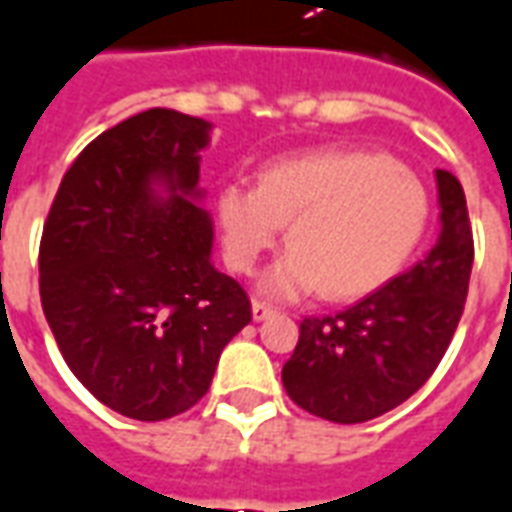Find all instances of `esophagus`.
Segmentation results:
<instances>
[{
	"instance_id": "obj_1",
	"label": "esophagus",
	"mask_w": 512,
	"mask_h": 512,
	"mask_svg": "<svg viewBox=\"0 0 512 512\" xmlns=\"http://www.w3.org/2000/svg\"><path fill=\"white\" fill-rule=\"evenodd\" d=\"M277 310H271L268 304H263V301H252V318H255L257 323L260 321H268L271 315H274Z\"/></svg>"
}]
</instances>
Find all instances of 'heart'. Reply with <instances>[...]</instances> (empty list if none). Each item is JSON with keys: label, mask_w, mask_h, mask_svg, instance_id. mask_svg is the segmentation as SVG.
<instances>
[{"label": "heart", "mask_w": 512, "mask_h": 512, "mask_svg": "<svg viewBox=\"0 0 512 512\" xmlns=\"http://www.w3.org/2000/svg\"><path fill=\"white\" fill-rule=\"evenodd\" d=\"M428 191L403 164L365 150H318L271 161L257 186L224 183L216 222L227 263L249 274L288 224L290 249L260 279L268 299L321 288L359 299L406 266L428 227Z\"/></svg>", "instance_id": "heart-1"}]
</instances>
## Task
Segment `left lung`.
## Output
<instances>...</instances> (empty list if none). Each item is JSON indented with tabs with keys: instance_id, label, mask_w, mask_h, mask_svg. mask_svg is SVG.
Wrapping results in <instances>:
<instances>
[{
	"instance_id": "8db88e82",
	"label": "left lung",
	"mask_w": 512,
	"mask_h": 512,
	"mask_svg": "<svg viewBox=\"0 0 512 512\" xmlns=\"http://www.w3.org/2000/svg\"><path fill=\"white\" fill-rule=\"evenodd\" d=\"M441 233L428 255L354 307L301 321L282 367L290 400L354 425L392 411L439 367L461 321L474 244L461 180L436 169Z\"/></svg>"
}]
</instances>
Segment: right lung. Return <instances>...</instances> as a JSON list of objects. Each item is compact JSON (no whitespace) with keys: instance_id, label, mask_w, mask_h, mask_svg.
Returning <instances> with one entry per match:
<instances>
[{"instance_id":"1","label":"right lung","mask_w":512,"mask_h":512,"mask_svg":"<svg viewBox=\"0 0 512 512\" xmlns=\"http://www.w3.org/2000/svg\"><path fill=\"white\" fill-rule=\"evenodd\" d=\"M213 126L147 109L95 136L65 172L40 241V301L71 373L139 422L189 411L249 299L213 266L202 150Z\"/></svg>"}]
</instances>
